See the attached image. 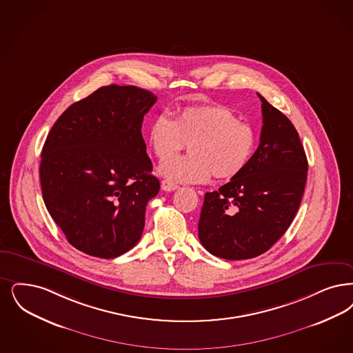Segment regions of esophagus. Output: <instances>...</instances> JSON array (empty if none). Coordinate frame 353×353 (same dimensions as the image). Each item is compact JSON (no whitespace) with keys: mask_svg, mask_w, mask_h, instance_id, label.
I'll list each match as a JSON object with an SVG mask.
<instances>
[{"mask_svg":"<svg viewBox=\"0 0 353 353\" xmlns=\"http://www.w3.org/2000/svg\"><path fill=\"white\" fill-rule=\"evenodd\" d=\"M177 188H179V185L172 183L170 180H163V181H161V189L165 190V192H173V190H176Z\"/></svg>","mask_w":353,"mask_h":353,"instance_id":"obj_1","label":"esophagus"}]
</instances>
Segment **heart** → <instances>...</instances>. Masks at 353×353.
Masks as SVG:
<instances>
[{
    "instance_id": "1",
    "label": "heart",
    "mask_w": 353,
    "mask_h": 353,
    "mask_svg": "<svg viewBox=\"0 0 353 353\" xmlns=\"http://www.w3.org/2000/svg\"><path fill=\"white\" fill-rule=\"evenodd\" d=\"M148 141L156 157L169 159L190 143V155L160 164L159 172L172 183H203L210 176L228 180L247 167L256 148L254 127L238 121L223 105H196L155 115Z\"/></svg>"
}]
</instances>
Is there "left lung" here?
<instances>
[{"mask_svg": "<svg viewBox=\"0 0 353 353\" xmlns=\"http://www.w3.org/2000/svg\"><path fill=\"white\" fill-rule=\"evenodd\" d=\"M261 99L260 144L230 183L205 194L198 238L210 254L245 260L267 252L292 225L302 201L307 159L296 127Z\"/></svg>", "mask_w": 353, "mask_h": 353, "instance_id": "1", "label": "left lung"}]
</instances>
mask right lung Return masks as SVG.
<instances>
[{"label":"right lung","mask_w":353,"mask_h":353,"mask_svg":"<svg viewBox=\"0 0 353 353\" xmlns=\"http://www.w3.org/2000/svg\"><path fill=\"white\" fill-rule=\"evenodd\" d=\"M154 93L108 85L59 117L42 150L44 205L70 244L114 259L144 228L145 206L160 190L141 135Z\"/></svg>","instance_id":"add662e5"}]
</instances>
